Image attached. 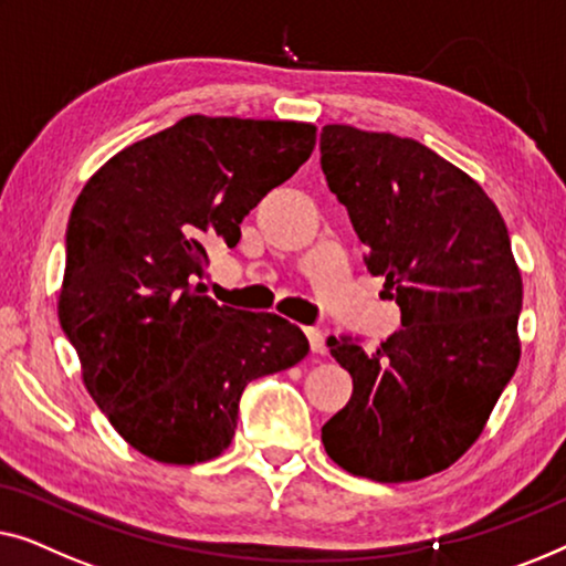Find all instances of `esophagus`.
<instances>
[{
	"label": "esophagus",
	"mask_w": 566,
	"mask_h": 566,
	"mask_svg": "<svg viewBox=\"0 0 566 566\" xmlns=\"http://www.w3.org/2000/svg\"><path fill=\"white\" fill-rule=\"evenodd\" d=\"M305 336L310 340V348H313V354H325V336L321 328H305Z\"/></svg>",
	"instance_id": "1"
}]
</instances>
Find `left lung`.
Here are the masks:
<instances>
[{
  "instance_id": "8db88e82",
  "label": "left lung",
  "mask_w": 566,
  "mask_h": 566,
  "mask_svg": "<svg viewBox=\"0 0 566 566\" xmlns=\"http://www.w3.org/2000/svg\"><path fill=\"white\" fill-rule=\"evenodd\" d=\"M321 166L366 266L402 310V328L374 354L328 338L354 392L323 426V446L356 476L423 480L480 439L521 361L511 235L467 171L412 138L325 125Z\"/></svg>"
}]
</instances>
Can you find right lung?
I'll use <instances>...</instances> for the list:
<instances>
[{"mask_svg":"<svg viewBox=\"0 0 566 566\" xmlns=\"http://www.w3.org/2000/svg\"><path fill=\"white\" fill-rule=\"evenodd\" d=\"M315 133L189 115L115 154L76 197L59 321L86 392L143 457H220L245 385L307 356L297 325L218 305L195 280L205 245L233 249L245 214L313 154Z\"/></svg>","mask_w":566,"mask_h":566,"instance_id":"add662e5","label":"right lung"}]
</instances>
